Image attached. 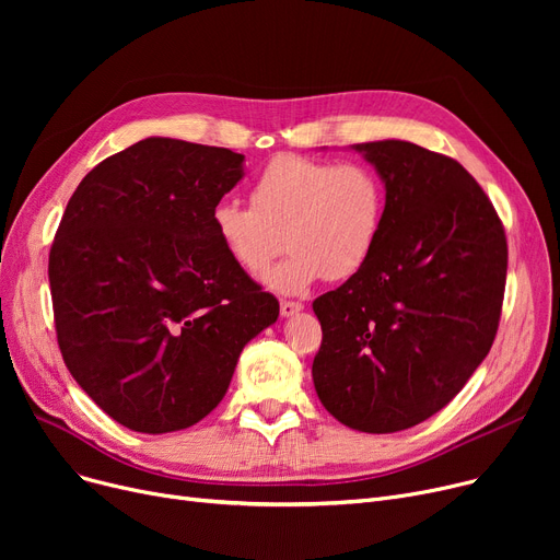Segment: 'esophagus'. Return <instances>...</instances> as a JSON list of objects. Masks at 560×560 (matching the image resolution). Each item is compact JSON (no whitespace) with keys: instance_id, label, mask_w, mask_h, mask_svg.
I'll list each match as a JSON object with an SVG mask.
<instances>
[{"instance_id":"esophagus-1","label":"esophagus","mask_w":560,"mask_h":560,"mask_svg":"<svg viewBox=\"0 0 560 560\" xmlns=\"http://www.w3.org/2000/svg\"><path fill=\"white\" fill-rule=\"evenodd\" d=\"M281 315L283 317H292V315H298L304 306H302V302H290V300H281Z\"/></svg>"}]
</instances>
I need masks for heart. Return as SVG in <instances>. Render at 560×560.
I'll return each instance as SVG.
<instances>
[{"label": "heart", "instance_id": "obj_1", "mask_svg": "<svg viewBox=\"0 0 560 560\" xmlns=\"http://www.w3.org/2000/svg\"><path fill=\"white\" fill-rule=\"evenodd\" d=\"M252 206L222 199L211 229L238 270L256 277L283 249L290 256L265 275L268 288L302 295L319 279L345 281L372 260L386 222V186L363 163L277 154L252 184Z\"/></svg>", "mask_w": 560, "mask_h": 560}]
</instances>
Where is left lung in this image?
<instances>
[{
    "label": "left lung",
    "instance_id": "obj_1",
    "mask_svg": "<svg viewBox=\"0 0 560 560\" xmlns=\"http://www.w3.org/2000/svg\"><path fill=\"white\" fill-rule=\"evenodd\" d=\"M354 150L386 184V222L365 268L313 302V384L345 427L395 433L445 408L488 357L509 245L458 161L406 140Z\"/></svg>",
    "mask_w": 560,
    "mask_h": 560
}]
</instances>
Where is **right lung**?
Returning a JSON list of instances; mask_svg holds the SVG:
<instances>
[{
	"instance_id": "right-lung-1",
	"label": "right lung",
	"mask_w": 560,
	"mask_h": 560,
	"mask_svg": "<svg viewBox=\"0 0 560 560\" xmlns=\"http://www.w3.org/2000/svg\"><path fill=\"white\" fill-rule=\"evenodd\" d=\"M243 154L144 138L95 165L49 252L56 340L83 393L140 433L197 424L279 302L220 247L213 206Z\"/></svg>"
}]
</instances>
